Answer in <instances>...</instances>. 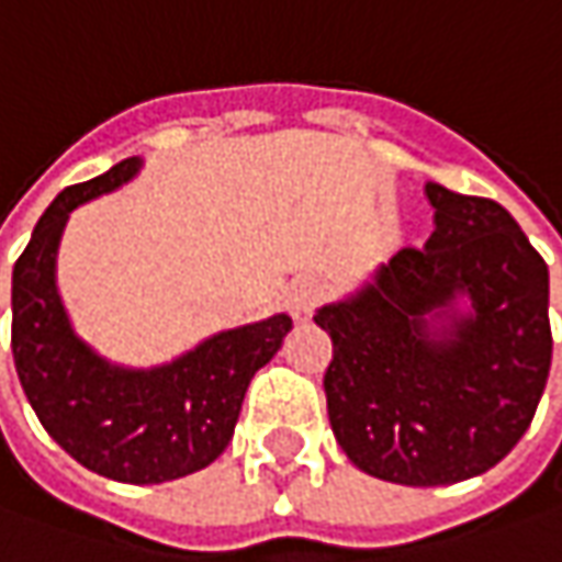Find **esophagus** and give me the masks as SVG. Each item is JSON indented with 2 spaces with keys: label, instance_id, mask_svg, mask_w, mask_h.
<instances>
[{
  "label": "esophagus",
  "instance_id": "1",
  "mask_svg": "<svg viewBox=\"0 0 562 562\" xmlns=\"http://www.w3.org/2000/svg\"><path fill=\"white\" fill-rule=\"evenodd\" d=\"M319 299H323V282L317 277H299L285 292V304L295 317H307L317 307Z\"/></svg>",
  "mask_w": 562,
  "mask_h": 562
}]
</instances>
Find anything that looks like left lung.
Instances as JSON below:
<instances>
[{"instance_id": "1", "label": "left lung", "mask_w": 562, "mask_h": 562, "mask_svg": "<svg viewBox=\"0 0 562 562\" xmlns=\"http://www.w3.org/2000/svg\"><path fill=\"white\" fill-rule=\"evenodd\" d=\"M436 229L351 299L319 307L333 339L326 411L363 473L451 485L492 470L551 373L548 263L492 199L426 183ZM471 307L459 311V301Z\"/></svg>"}]
</instances>
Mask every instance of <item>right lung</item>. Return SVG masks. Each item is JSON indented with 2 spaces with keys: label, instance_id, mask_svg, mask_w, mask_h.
I'll return each instance as SVG.
<instances>
[{
  "label": "right lung",
  "instance_id": "right-lung-1",
  "mask_svg": "<svg viewBox=\"0 0 562 562\" xmlns=\"http://www.w3.org/2000/svg\"><path fill=\"white\" fill-rule=\"evenodd\" d=\"M139 167V158H126L95 180L68 186L33 226L11 273V355L43 429L77 463L126 485H158L223 454L248 382L280 351L292 317L223 329L151 370L117 367L92 351L61 304L55 255L70 211L114 192Z\"/></svg>",
  "mask_w": 562,
  "mask_h": 562
}]
</instances>
